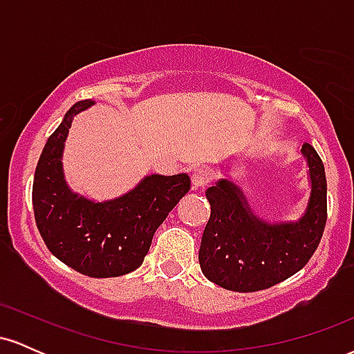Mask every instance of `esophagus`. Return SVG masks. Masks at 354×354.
Wrapping results in <instances>:
<instances>
[{"mask_svg": "<svg viewBox=\"0 0 354 354\" xmlns=\"http://www.w3.org/2000/svg\"><path fill=\"white\" fill-rule=\"evenodd\" d=\"M211 180L209 171L205 168H196L191 171V185H193V189H201L208 185Z\"/></svg>", "mask_w": 354, "mask_h": 354, "instance_id": "1", "label": "esophagus"}]
</instances>
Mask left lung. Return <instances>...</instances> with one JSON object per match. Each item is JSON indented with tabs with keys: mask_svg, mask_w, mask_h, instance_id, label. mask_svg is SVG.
<instances>
[{
	"mask_svg": "<svg viewBox=\"0 0 354 354\" xmlns=\"http://www.w3.org/2000/svg\"><path fill=\"white\" fill-rule=\"evenodd\" d=\"M301 154L311 191L296 221L259 218L231 178H221L206 191L211 214L198 258L209 281L230 291L251 293L284 281L310 261L326 225V174L311 145L304 143Z\"/></svg>",
	"mask_w": 354,
	"mask_h": 354,
	"instance_id": "left-lung-1",
	"label": "left lung"
}]
</instances>
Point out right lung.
Segmentation results:
<instances>
[{"mask_svg":"<svg viewBox=\"0 0 354 354\" xmlns=\"http://www.w3.org/2000/svg\"><path fill=\"white\" fill-rule=\"evenodd\" d=\"M78 101L44 145L33 181L36 226L59 261L91 278L128 274L141 266L154 231L189 191L186 173L145 176L133 189L106 201L75 193L63 171L64 141L73 118L93 106Z\"/></svg>","mask_w":354,"mask_h":354,"instance_id":"1","label":"right lung"}]
</instances>
